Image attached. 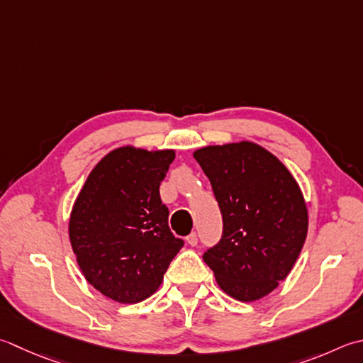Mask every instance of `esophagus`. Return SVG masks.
Wrapping results in <instances>:
<instances>
[{"instance_id":"34e87169","label":"esophagus","mask_w":363,"mask_h":363,"mask_svg":"<svg viewBox=\"0 0 363 363\" xmlns=\"http://www.w3.org/2000/svg\"><path fill=\"white\" fill-rule=\"evenodd\" d=\"M187 244L191 245V247L198 245V234L196 233H190L189 234V236H187Z\"/></svg>"}]
</instances>
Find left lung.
I'll return each instance as SVG.
<instances>
[{
	"label": "left lung",
	"mask_w": 363,
	"mask_h": 363,
	"mask_svg": "<svg viewBox=\"0 0 363 363\" xmlns=\"http://www.w3.org/2000/svg\"><path fill=\"white\" fill-rule=\"evenodd\" d=\"M194 157L223 220L222 238L203 259L226 294L261 299L286 279L307 238L302 191L275 155L250 141L198 149Z\"/></svg>",
	"instance_id": "8db88e82"
}]
</instances>
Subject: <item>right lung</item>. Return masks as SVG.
Segmentation results:
<instances>
[{
  "mask_svg": "<svg viewBox=\"0 0 363 363\" xmlns=\"http://www.w3.org/2000/svg\"><path fill=\"white\" fill-rule=\"evenodd\" d=\"M173 160L174 151L115 149L92 169L74 204L69 236L78 266L113 301L147 299L184 247L169 230L159 191Z\"/></svg>",
  "mask_w": 363,
  "mask_h": 363,
  "instance_id": "add662e5",
  "label": "right lung"
}]
</instances>
